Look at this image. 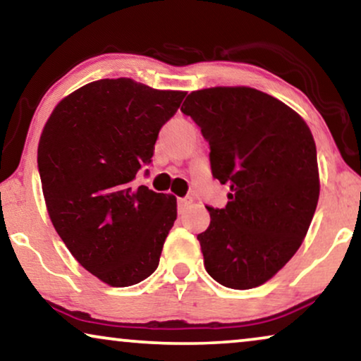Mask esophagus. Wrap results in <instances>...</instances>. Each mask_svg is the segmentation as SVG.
Wrapping results in <instances>:
<instances>
[{"label":"esophagus","mask_w":361,"mask_h":361,"mask_svg":"<svg viewBox=\"0 0 361 361\" xmlns=\"http://www.w3.org/2000/svg\"><path fill=\"white\" fill-rule=\"evenodd\" d=\"M192 204H194V199H192V197H184V199H179V202H177V207H179L180 214H184L187 209H190Z\"/></svg>","instance_id":"esophagus-1"}]
</instances>
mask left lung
<instances>
[{
  "mask_svg": "<svg viewBox=\"0 0 361 361\" xmlns=\"http://www.w3.org/2000/svg\"><path fill=\"white\" fill-rule=\"evenodd\" d=\"M180 110L200 126L212 174L231 190L225 209L207 207L210 225L197 235L207 273L225 288H258L293 258L312 221V133L293 108L250 87L192 92Z\"/></svg>",
  "mask_w": 361,
  "mask_h": 361,
  "instance_id": "obj_1",
  "label": "left lung"
}]
</instances>
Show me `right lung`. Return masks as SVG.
<instances>
[{"label": "right lung", "instance_id": "add662e5", "mask_svg": "<svg viewBox=\"0 0 361 361\" xmlns=\"http://www.w3.org/2000/svg\"><path fill=\"white\" fill-rule=\"evenodd\" d=\"M184 97L103 78L59 102L42 130L37 166L54 228L73 258L113 288L154 273L177 219L174 195L133 180L151 164L159 130Z\"/></svg>", "mask_w": 361, "mask_h": 361}]
</instances>
